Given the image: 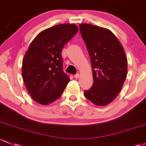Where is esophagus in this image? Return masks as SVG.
I'll return each instance as SVG.
<instances>
[{
    "label": "esophagus",
    "instance_id": "34e87169",
    "mask_svg": "<svg viewBox=\"0 0 146 146\" xmlns=\"http://www.w3.org/2000/svg\"><path fill=\"white\" fill-rule=\"evenodd\" d=\"M74 78H76V79H78V78H80V74H79V73H77V74L75 75Z\"/></svg>",
    "mask_w": 146,
    "mask_h": 146
}]
</instances>
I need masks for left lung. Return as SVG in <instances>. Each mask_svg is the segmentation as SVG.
<instances>
[{"mask_svg":"<svg viewBox=\"0 0 146 146\" xmlns=\"http://www.w3.org/2000/svg\"><path fill=\"white\" fill-rule=\"evenodd\" d=\"M92 66L94 84L84 96L98 106H105L117 97L127 74V60L116 36L106 28L91 24L79 25Z\"/></svg>","mask_w":146,"mask_h":146,"instance_id":"left-lung-1","label":"left lung"}]
</instances>
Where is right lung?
<instances>
[{"label":"right lung","mask_w":146,"mask_h":146,"mask_svg":"<svg viewBox=\"0 0 146 146\" xmlns=\"http://www.w3.org/2000/svg\"><path fill=\"white\" fill-rule=\"evenodd\" d=\"M78 31L74 24L46 29L33 39L22 63L24 84L33 100L41 105L55 101L70 82L63 71L62 50Z\"/></svg>","instance_id":"obj_1"}]
</instances>
